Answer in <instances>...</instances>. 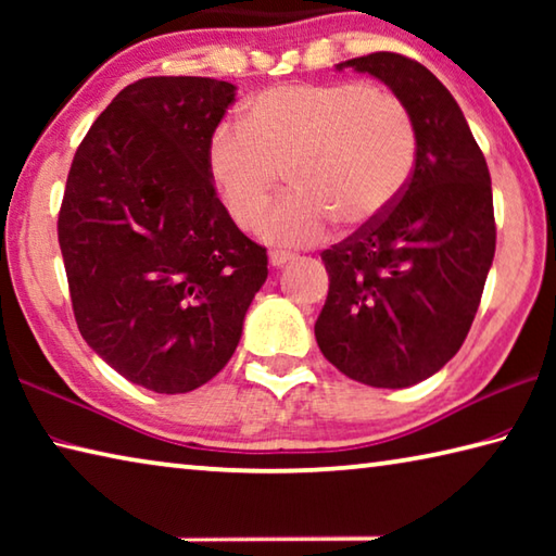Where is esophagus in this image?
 <instances>
[{
    "label": "esophagus",
    "instance_id": "esophagus-1",
    "mask_svg": "<svg viewBox=\"0 0 556 556\" xmlns=\"http://www.w3.org/2000/svg\"><path fill=\"white\" fill-rule=\"evenodd\" d=\"M289 262H294V255H291V252H285V250H275V252H269V265L271 267H285V265H289Z\"/></svg>",
    "mask_w": 556,
    "mask_h": 556
}]
</instances>
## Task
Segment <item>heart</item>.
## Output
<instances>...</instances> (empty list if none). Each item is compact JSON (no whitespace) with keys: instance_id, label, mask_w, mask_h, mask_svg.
Masks as SVG:
<instances>
[{"instance_id":"1","label":"heart","mask_w":556,"mask_h":556,"mask_svg":"<svg viewBox=\"0 0 556 556\" xmlns=\"http://www.w3.org/2000/svg\"><path fill=\"white\" fill-rule=\"evenodd\" d=\"M417 135L404 102L368 83H285L244 100L208 139L205 172L228 218L250 228L285 172L287 193L257 225L269 244H312L333 218L380 220L407 188Z\"/></svg>"}]
</instances>
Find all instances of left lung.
Listing matches in <instances>:
<instances>
[{
    "label": "left lung",
    "instance_id": "obj_1",
    "mask_svg": "<svg viewBox=\"0 0 556 556\" xmlns=\"http://www.w3.org/2000/svg\"><path fill=\"white\" fill-rule=\"evenodd\" d=\"M343 68L404 102L417 159L397 203L321 255L331 285L314 333L351 380L402 390L444 368L473 324L495 255L491 174L458 102L425 65L380 51Z\"/></svg>",
    "mask_w": 556,
    "mask_h": 556
}]
</instances>
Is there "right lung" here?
<instances>
[{
    "label": "right lung",
    "mask_w": 556,
    "mask_h": 556,
    "mask_svg": "<svg viewBox=\"0 0 556 556\" xmlns=\"http://www.w3.org/2000/svg\"><path fill=\"white\" fill-rule=\"evenodd\" d=\"M232 83L162 75L127 86L73 156L59 242L86 343L159 394L215 378L267 279L205 172Z\"/></svg>",
    "instance_id": "obj_1"
}]
</instances>
